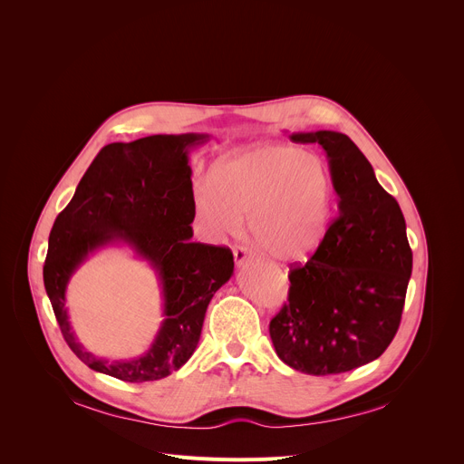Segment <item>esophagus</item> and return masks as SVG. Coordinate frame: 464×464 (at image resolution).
<instances>
[{"mask_svg": "<svg viewBox=\"0 0 464 464\" xmlns=\"http://www.w3.org/2000/svg\"><path fill=\"white\" fill-rule=\"evenodd\" d=\"M233 257H235V265H237V266H242L246 261L252 259V254H250L248 248H245V246H237V248L233 250Z\"/></svg>", "mask_w": 464, "mask_h": 464, "instance_id": "esophagus-1", "label": "esophagus"}]
</instances>
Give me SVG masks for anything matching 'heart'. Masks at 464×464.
I'll return each mask as SVG.
<instances>
[{"instance_id": "obj_1", "label": "heart", "mask_w": 464, "mask_h": 464, "mask_svg": "<svg viewBox=\"0 0 464 464\" xmlns=\"http://www.w3.org/2000/svg\"><path fill=\"white\" fill-rule=\"evenodd\" d=\"M334 208L327 163L295 146L265 142L229 154L193 193L195 216L216 238L237 237L248 219L254 245L275 261L303 263L320 250Z\"/></svg>"}]
</instances>
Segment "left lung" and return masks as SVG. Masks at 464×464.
Segmentation results:
<instances>
[{"label": "left lung", "mask_w": 464, "mask_h": 464, "mask_svg": "<svg viewBox=\"0 0 464 464\" xmlns=\"http://www.w3.org/2000/svg\"><path fill=\"white\" fill-rule=\"evenodd\" d=\"M289 139L324 149L338 218L320 250L289 271V303L269 333L287 367L314 376L348 372L378 359L397 334L411 276L406 222L348 135L320 130Z\"/></svg>", "instance_id": "left-lung-1"}]
</instances>
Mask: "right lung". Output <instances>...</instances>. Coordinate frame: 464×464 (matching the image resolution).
<instances>
[{"label": "right lung", "mask_w": 464, "mask_h": 464, "mask_svg": "<svg viewBox=\"0 0 464 464\" xmlns=\"http://www.w3.org/2000/svg\"><path fill=\"white\" fill-rule=\"evenodd\" d=\"M207 133L152 135L107 144L95 156L48 237L43 266L65 343L84 364L121 382H154L179 371L198 348L205 314L216 291L233 276L226 246L193 242L191 149ZM124 246L157 275L164 322L142 356L107 360L92 354L72 331L66 285L95 251Z\"/></svg>", "instance_id": "add662e5"}]
</instances>
